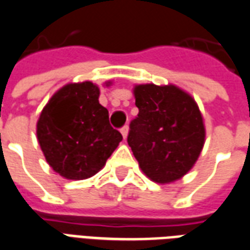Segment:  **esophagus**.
Instances as JSON below:
<instances>
[{"label": "esophagus", "instance_id": "1", "mask_svg": "<svg viewBox=\"0 0 250 250\" xmlns=\"http://www.w3.org/2000/svg\"><path fill=\"white\" fill-rule=\"evenodd\" d=\"M128 130H130V128H128V125H125V127L120 130V132H122V135H123V138H125V139L127 138V135H128Z\"/></svg>", "mask_w": 250, "mask_h": 250}]
</instances>
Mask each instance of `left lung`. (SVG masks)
Listing matches in <instances>:
<instances>
[{"instance_id":"1","label":"left lung","mask_w":250,"mask_h":250,"mask_svg":"<svg viewBox=\"0 0 250 250\" xmlns=\"http://www.w3.org/2000/svg\"><path fill=\"white\" fill-rule=\"evenodd\" d=\"M138 118L131 122L128 146L152 182L169 184L195 166L204 147V119L187 91L175 84H136Z\"/></svg>"}]
</instances>
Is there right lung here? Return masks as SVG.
<instances>
[{
  "instance_id": "add662e5",
  "label": "right lung",
  "mask_w": 250,
  "mask_h": 250,
  "mask_svg": "<svg viewBox=\"0 0 250 250\" xmlns=\"http://www.w3.org/2000/svg\"><path fill=\"white\" fill-rule=\"evenodd\" d=\"M99 94L90 81L68 83L50 98L37 122V139L46 162L70 180L98 173L123 139L111 127Z\"/></svg>"
}]
</instances>
